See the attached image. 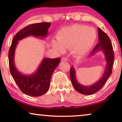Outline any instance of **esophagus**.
<instances>
[{
    "instance_id": "1",
    "label": "esophagus",
    "mask_w": 122,
    "mask_h": 122,
    "mask_svg": "<svg viewBox=\"0 0 122 122\" xmlns=\"http://www.w3.org/2000/svg\"><path fill=\"white\" fill-rule=\"evenodd\" d=\"M61 61H67V58L66 57H63L61 58Z\"/></svg>"
}]
</instances>
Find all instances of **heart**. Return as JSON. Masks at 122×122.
<instances>
[{"mask_svg": "<svg viewBox=\"0 0 122 122\" xmlns=\"http://www.w3.org/2000/svg\"><path fill=\"white\" fill-rule=\"evenodd\" d=\"M97 31L93 27L73 24L61 28L58 33V39L51 41L53 48L63 53L66 48H71L72 54L81 57L88 54L97 39Z\"/></svg>", "mask_w": 122, "mask_h": 122, "instance_id": "heart-1", "label": "heart"}]
</instances>
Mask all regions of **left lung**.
<instances>
[{
	"mask_svg": "<svg viewBox=\"0 0 122 122\" xmlns=\"http://www.w3.org/2000/svg\"><path fill=\"white\" fill-rule=\"evenodd\" d=\"M99 42L92 51L91 56H93L100 51H102L104 54L106 61V66L104 74L98 81L89 86H84L80 84L76 77V71L71 66L70 70V78L75 89L83 94L91 95L97 92L104 86L105 83L112 73V68L114 61V53L111 41L108 35L106 34L101 29L98 28Z\"/></svg>",
	"mask_w": 122,
	"mask_h": 122,
	"instance_id": "1",
	"label": "left lung"
}]
</instances>
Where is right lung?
I'll use <instances>...</instances> for the list:
<instances>
[{
    "label": "right lung",
    "mask_w": 122,
    "mask_h": 122,
    "mask_svg": "<svg viewBox=\"0 0 122 122\" xmlns=\"http://www.w3.org/2000/svg\"><path fill=\"white\" fill-rule=\"evenodd\" d=\"M50 23L30 24L16 33L12 40L8 57L10 73L20 91L28 96L39 97L47 92L49 88L51 75L61 59L44 58L34 74L24 75L18 71L14 63V54L18 41L29 36L45 38L48 35Z\"/></svg>",
    "instance_id": "right-lung-1"
}]
</instances>
